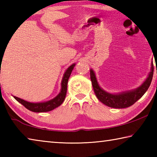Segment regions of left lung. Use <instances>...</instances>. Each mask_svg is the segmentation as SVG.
<instances>
[{
    "label": "left lung",
    "instance_id": "8db88e82",
    "mask_svg": "<svg viewBox=\"0 0 157 157\" xmlns=\"http://www.w3.org/2000/svg\"><path fill=\"white\" fill-rule=\"evenodd\" d=\"M153 71L154 66L152 63L151 71L148 74L147 78L140 86L135 89L121 92L119 94H111L101 88L93 69L90 70V77H91L93 89H94L95 94L101 102L111 108L123 109L129 107L134 105L145 94L152 82Z\"/></svg>",
    "mask_w": 157,
    "mask_h": 157
}]
</instances>
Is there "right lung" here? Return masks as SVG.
Masks as SVG:
<instances>
[{
  "label": "right lung",
  "instance_id": "right-lung-1",
  "mask_svg": "<svg viewBox=\"0 0 157 157\" xmlns=\"http://www.w3.org/2000/svg\"><path fill=\"white\" fill-rule=\"evenodd\" d=\"M75 66V63H73L69 67L66 69L64 74L63 75V78L62 82H61V90L56 97H55L53 99L50 100L46 102H30L28 101L21 99L19 98L14 96V98L17 100L18 102H20L21 105H23L25 108H27L28 110L33 112L41 113V112H47L54 109L62 104L64 101L66 91H67V84L68 81L70 77L71 73H72L73 69Z\"/></svg>",
  "mask_w": 157,
  "mask_h": 157
}]
</instances>
